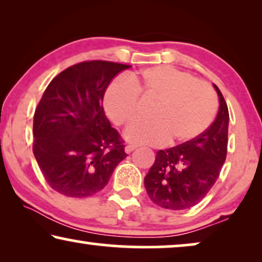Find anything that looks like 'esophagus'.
Instances as JSON below:
<instances>
[{"mask_svg":"<svg viewBox=\"0 0 262 262\" xmlns=\"http://www.w3.org/2000/svg\"><path fill=\"white\" fill-rule=\"evenodd\" d=\"M135 149H136V146H135V145H132V144H128V145L125 146V151H126L127 154L132 152V151H134Z\"/></svg>","mask_w":262,"mask_h":262,"instance_id":"1","label":"esophagus"}]
</instances>
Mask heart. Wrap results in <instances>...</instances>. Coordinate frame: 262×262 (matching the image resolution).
I'll use <instances>...</instances> for the list:
<instances>
[{
	"label": "heart",
	"mask_w": 262,
	"mask_h": 262,
	"mask_svg": "<svg viewBox=\"0 0 262 262\" xmlns=\"http://www.w3.org/2000/svg\"><path fill=\"white\" fill-rule=\"evenodd\" d=\"M139 98L154 105L151 120L137 121L125 131V138L135 144L193 141L209 128L217 112L210 84L173 67L157 66L110 85L103 98L107 117L118 126H126L138 116Z\"/></svg>",
	"instance_id": "obj_1"
}]
</instances>
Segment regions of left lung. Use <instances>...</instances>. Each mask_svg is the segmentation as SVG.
Listing matches in <instances>:
<instances>
[{"label": "left lung", "instance_id": "obj_1", "mask_svg": "<svg viewBox=\"0 0 262 262\" xmlns=\"http://www.w3.org/2000/svg\"><path fill=\"white\" fill-rule=\"evenodd\" d=\"M220 110L216 119L199 137L160 150L144 178L146 193L156 205L168 210L194 206L212 188L227 159L229 111L216 84Z\"/></svg>", "mask_w": 262, "mask_h": 262}]
</instances>
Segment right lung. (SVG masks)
<instances>
[{
	"mask_svg": "<svg viewBox=\"0 0 262 262\" xmlns=\"http://www.w3.org/2000/svg\"><path fill=\"white\" fill-rule=\"evenodd\" d=\"M130 66L85 60L50 82L33 118V154L56 192L85 198L101 191L123 161L124 139L103 111L106 88Z\"/></svg>",
	"mask_w": 262,
	"mask_h": 262,
	"instance_id": "1",
	"label": "right lung"
}]
</instances>
